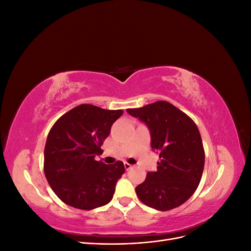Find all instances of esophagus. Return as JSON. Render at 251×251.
Returning <instances> with one entry per match:
<instances>
[{"label":"esophagus","instance_id":"esophagus-1","mask_svg":"<svg viewBox=\"0 0 251 251\" xmlns=\"http://www.w3.org/2000/svg\"><path fill=\"white\" fill-rule=\"evenodd\" d=\"M132 164H130V163H127V162H125V169L126 170V171H128V170H131L132 169Z\"/></svg>","mask_w":251,"mask_h":251}]
</instances>
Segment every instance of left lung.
<instances>
[{
  "instance_id": "left-lung-1",
  "label": "left lung",
  "mask_w": 251,
  "mask_h": 251,
  "mask_svg": "<svg viewBox=\"0 0 251 251\" xmlns=\"http://www.w3.org/2000/svg\"><path fill=\"white\" fill-rule=\"evenodd\" d=\"M126 112L149 127L151 147L161 158L157 171L149 172L136 187L139 200L162 211L180 206L196 192L204 169L198 127L185 113L163 100Z\"/></svg>"
}]
</instances>
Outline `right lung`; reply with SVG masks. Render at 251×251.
Returning <instances> with one entry per match:
<instances>
[{
  "label": "right lung",
  "mask_w": 251,
  "mask_h": 251,
  "mask_svg": "<svg viewBox=\"0 0 251 251\" xmlns=\"http://www.w3.org/2000/svg\"><path fill=\"white\" fill-rule=\"evenodd\" d=\"M123 113L80 104L52 126L45 146L44 172L64 203L90 210L112 200L125 165L121 161L108 165L95 157L103 151L100 147Z\"/></svg>",
  "instance_id": "1"
}]
</instances>
